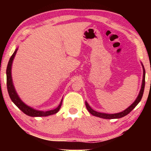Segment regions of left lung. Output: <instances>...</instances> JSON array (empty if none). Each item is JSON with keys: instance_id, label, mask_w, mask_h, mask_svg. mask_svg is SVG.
I'll return each instance as SVG.
<instances>
[{"instance_id": "obj_1", "label": "left lung", "mask_w": 151, "mask_h": 151, "mask_svg": "<svg viewBox=\"0 0 151 151\" xmlns=\"http://www.w3.org/2000/svg\"><path fill=\"white\" fill-rule=\"evenodd\" d=\"M142 67H143V80H142V87L141 90H140L139 93L138 95L137 99H136L135 102H134L133 104H132L131 106L124 110L122 112L118 113H115V114H106V113H99L97 112V111L93 110V109L91 108L89 105L88 104V103L85 102V105L86 107V109L91 114L96 117H101V118L104 119H117V118H121V117H124L126 115L129 114V113L131 112V111L133 110V109L135 108V107L137 106L140 101L142 100V96H143L144 91V86H145V69H144V67L143 65H142Z\"/></svg>"}]
</instances>
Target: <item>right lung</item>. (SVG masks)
<instances>
[{"label":"right lung","instance_id":"obj_1","mask_svg":"<svg viewBox=\"0 0 151 151\" xmlns=\"http://www.w3.org/2000/svg\"><path fill=\"white\" fill-rule=\"evenodd\" d=\"M18 49H16V51H14V53L12 54V55L10 58L9 63H8L7 67V71H6V73H7V91L9 96L11 98L12 102H13L16 106L18 107L20 110H21L24 114L29 115L31 117H45V116H48V115L55 114L58 112V111L60 109L62 102L63 100H61L60 104H59V106L57 107L56 109H53V110L48 111H37L35 109L31 108V107L27 106L25 104H24L22 102L21 100L19 98V97L16 93L15 88L13 85V82H12V65L13 60L14 58L16 52H17Z\"/></svg>","mask_w":151,"mask_h":151}]
</instances>
